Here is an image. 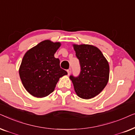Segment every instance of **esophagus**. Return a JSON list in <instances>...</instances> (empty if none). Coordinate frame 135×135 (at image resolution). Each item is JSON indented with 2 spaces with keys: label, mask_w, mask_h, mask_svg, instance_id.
Here are the masks:
<instances>
[{
  "label": "esophagus",
  "mask_w": 135,
  "mask_h": 135,
  "mask_svg": "<svg viewBox=\"0 0 135 135\" xmlns=\"http://www.w3.org/2000/svg\"><path fill=\"white\" fill-rule=\"evenodd\" d=\"M67 72H68V75H70V74H71V68H69V69H68Z\"/></svg>",
  "instance_id": "1"
}]
</instances>
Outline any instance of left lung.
Here are the masks:
<instances>
[{
	"mask_svg": "<svg viewBox=\"0 0 135 135\" xmlns=\"http://www.w3.org/2000/svg\"><path fill=\"white\" fill-rule=\"evenodd\" d=\"M80 65L78 77L70 75L75 91L81 98H94L103 91L109 77L108 61L99 49L91 45H73Z\"/></svg>",
	"mask_w": 135,
	"mask_h": 135,
	"instance_id": "8db88e82",
	"label": "left lung"
}]
</instances>
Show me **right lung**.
<instances>
[{
	"instance_id": "1",
	"label": "right lung",
	"mask_w": 135,
	"mask_h": 135,
	"mask_svg": "<svg viewBox=\"0 0 135 135\" xmlns=\"http://www.w3.org/2000/svg\"><path fill=\"white\" fill-rule=\"evenodd\" d=\"M60 42L44 40L29 50L24 56L19 69L24 87L33 97H45L54 91L59 79L67 75L54 55Z\"/></svg>"
}]
</instances>
